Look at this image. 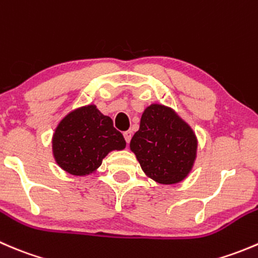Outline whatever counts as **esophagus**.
Wrapping results in <instances>:
<instances>
[{"label":"esophagus","mask_w":258,"mask_h":258,"mask_svg":"<svg viewBox=\"0 0 258 258\" xmlns=\"http://www.w3.org/2000/svg\"><path fill=\"white\" fill-rule=\"evenodd\" d=\"M123 137H124V140H126L127 144H130V141H131V137H132V132L131 131H124L123 132Z\"/></svg>","instance_id":"obj_1"}]
</instances>
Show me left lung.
Returning a JSON list of instances; mask_svg holds the SVG:
<instances>
[{"label":"left lung","instance_id":"1","mask_svg":"<svg viewBox=\"0 0 258 258\" xmlns=\"http://www.w3.org/2000/svg\"><path fill=\"white\" fill-rule=\"evenodd\" d=\"M130 148L147 177L161 184H175L183 181L194 167L197 139L172 108L153 103L142 113Z\"/></svg>","mask_w":258,"mask_h":258}]
</instances>
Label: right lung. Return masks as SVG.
I'll return each instance as SVG.
<instances>
[{"mask_svg":"<svg viewBox=\"0 0 258 258\" xmlns=\"http://www.w3.org/2000/svg\"><path fill=\"white\" fill-rule=\"evenodd\" d=\"M126 141L112 119L95 105L76 108L63 117L52 137L57 165L74 176L96 172L111 151H121Z\"/></svg>","mask_w":258,"mask_h":258,"instance_id":"1","label":"right lung"}]
</instances>
